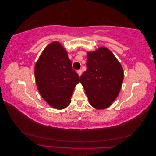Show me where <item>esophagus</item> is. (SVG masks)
Wrapping results in <instances>:
<instances>
[{
  "instance_id": "esophagus-1",
  "label": "esophagus",
  "mask_w": 156,
  "mask_h": 156,
  "mask_svg": "<svg viewBox=\"0 0 156 156\" xmlns=\"http://www.w3.org/2000/svg\"><path fill=\"white\" fill-rule=\"evenodd\" d=\"M77 73H78L79 77H80V76H81V74H82V71H81V69H80V70H78V71H77Z\"/></svg>"
}]
</instances>
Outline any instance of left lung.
<instances>
[{"label":"left lung","mask_w":156,"mask_h":156,"mask_svg":"<svg viewBox=\"0 0 156 156\" xmlns=\"http://www.w3.org/2000/svg\"><path fill=\"white\" fill-rule=\"evenodd\" d=\"M86 66L80 82L89 101L96 109L106 108L116 100L121 89L124 77L122 66L106 47L88 52Z\"/></svg>","instance_id":"left-lung-1"}]
</instances>
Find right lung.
Instances as JSON below:
<instances>
[{
  "label": "right lung",
  "instance_id": "right-lung-1",
  "mask_svg": "<svg viewBox=\"0 0 156 156\" xmlns=\"http://www.w3.org/2000/svg\"><path fill=\"white\" fill-rule=\"evenodd\" d=\"M34 73L37 90L50 106L56 109L68 106L79 77L61 44L54 42L45 48L35 65Z\"/></svg>",
  "mask_w": 156,
  "mask_h": 156
}]
</instances>
